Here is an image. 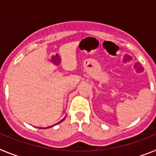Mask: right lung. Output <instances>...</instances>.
<instances>
[{"mask_svg": "<svg viewBox=\"0 0 156 156\" xmlns=\"http://www.w3.org/2000/svg\"><path fill=\"white\" fill-rule=\"evenodd\" d=\"M49 127H51V126H49ZM47 128H48V127H47Z\"/></svg>", "mask_w": 156, "mask_h": 156, "instance_id": "add662e5", "label": "right lung"}]
</instances>
